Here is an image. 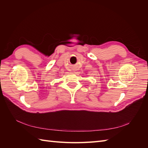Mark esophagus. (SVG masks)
I'll use <instances>...</instances> for the list:
<instances>
[{
    "label": "esophagus",
    "instance_id": "34e87169",
    "mask_svg": "<svg viewBox=\"0 0 148 148\" xmlns=\"http://www.w3.org/2000/svg\"><path fill=\"white\" fill-rule=\"evenodd\" d=\"M73 71H75V70H73Z\"/></svg>",
    "mask_w": 148,
    "mask_h": 148
}]
</instances>
